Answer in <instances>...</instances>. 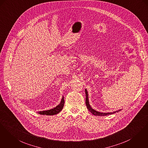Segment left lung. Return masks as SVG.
I'll return each mask as SVG.
<instances>
[{
    "label": "left lung",
    "mask_w": 148,
    "mask_h": 148,
    "mask_svg": "<svg viewBox=\"0 0 148 148\" xmlns=\"http://www.w3.org/2000/svg\"><path fill=\"white\" fill-rule=\"evenodd\" d=\"M86 91V106H87V109H88V110L92 113V114H93V115H97V116H105V115H110V114H114L115 113H117L120 110H118V111H116V112H114L113 113H100V112H98L96 110H95L94 109H93L91 107V106L90 105V103H89V101H88V92L86 90H85Z\"/></svg>",
    "instance_id": "left-lung-1"
}]
</instances>
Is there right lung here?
<instances>
[{"mask_svg": "<svg viewBox=\"0 0 148 148\" xmlns=\"http://www.w3.org/2000/svg\"><path fill=\"white\" fill-rule=\"evenodd\" d=\"M64 103H65L64 99V97H62L60 103L58 105H57L56 108L52 109L51 110H48L39 112L38 113H39V114H42V115H53L58 114L62 109L64 105Z\"/></svg>", "mask_w": 148, "mask_h": 148, "instance_id": "1", "label": "right lung"}]
</instances>
